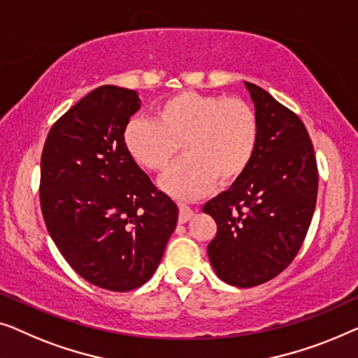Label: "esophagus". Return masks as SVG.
Instances as JSON below:
<instances>
[{
  "mask_svg": "<svg viewBox=\"0 0 358 358\" xmlns=\"http://www.w3.org/2000/svg\"><path fill=\"white\" fill-rule=\"evenodd\" d=\"M193 215H194L193 210H191L189 208H186V206H183V204H180V214H178V222L180 224L188 222V220L193 217Z\"/></svg>",
  "mask_w": 358,
  "mask_h": 358,
  "instance_id": "obj_1",
  "label": "esophagus"
}]
</instances>
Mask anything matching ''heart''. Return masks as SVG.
Returning a JSON list of instances; mask_svg holds the SVG:
<instances>
[{
  "instance_id": "obj_1",
  "label": "heart",
  "mask_w": 358,
  "mask_h": 358,
  "mask_svg": "<svg viewBox=\"0 0 358 358\" xmlns=\"http://www.w3.org/2000/svg\"><path fill=\"white\" fill-rule=\"evenodd\" d=\"M258 134V117L243 99L185 90L155 108V122L131 120L124 144L150 172H164L181 144L186 155L162 178V188L178 199H194L215 181L229 186L243 177L253 162Z\"/></svg>"
}]
</instances>
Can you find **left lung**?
Instances as JSON below:
<instances>
[{
	"mask_svg": "<svg viewBox=\"0 0 358 358\" xmlns=\"http://www.w3.org/2000/svg\"><path fill=\"white\" fill-rule=\"evenodd\" d=\"M245 85L259 124L253 162L203 208L217 224L208 246L210 264L235 287L264 284L294 261L318 194V165L303 122L264 89Z\"/></svg>",
	"mask_w": 358,
	"mask_h": 358,
	"instance_id": "left-lung-1",
	"label": "left lung"
}]
</instances>
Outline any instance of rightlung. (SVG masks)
<instances>
[{"label":"right lung","instance_id":"1","mask_svg":"<svg viewBox=\"0 0 358 358\" xmlns=\"http://www.w3.org/2000/svg\"><path fill=\"white\" fill-rule=\"evenodd\" d=\"M139 107L134 90L100 85L55 122L40 160L50 236L80 278L113 292L152 278L178 219L124 144Z\"/></svg>","mask_w":358,"mask_h":358}]
</instances>
